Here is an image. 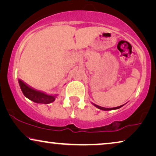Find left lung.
I'll list each match as a JSON object with an SVG mask.
<instances>
[{"label":"left lung","instance_id":"obj_1","mask_svg":"<svg viewBox=\"0 0 156 156\" xmlns=\"http://www.w3.org/2000/svg\"><path fill=\"white\" fill-rule=\"evenodd\" d=\"M94 106H96V107L99 108V109H101V110H104V111H110V110H115V109H118V108H120L121 107H122L123 105H121V106H117V107H114V108H104V107H101V106H99L97 105V104H92Z\"/></svg>","mask_w":156,"mask_h":156}]
</instances>
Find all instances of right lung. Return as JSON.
<instances>
[{"label": "right lung", "instance_id": "right-lung-1", "mask_svg": "<svg viewBox=\"0 0 156 156\" xmlns=\"http://www.w3.org/2000/svg\"><path fill=\"white\" fill-rule=\"evenodd\" d=\"M19 85L21 89V91L25 95V97L29 99L33 102L38 104H50L55 100V98L57 97V94L50 95L47 94L44 92H42L41 91L36 90L31 88L28 85H27L25 83L23 82L22 80L19 79L18 80Z\"/></svg>", "mask_w": 156, "mask_h": 156}]
</instances>
